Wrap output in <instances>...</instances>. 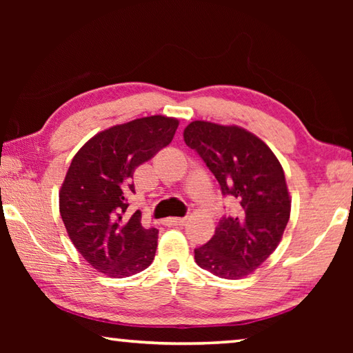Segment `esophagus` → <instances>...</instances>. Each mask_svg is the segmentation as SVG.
<instances>
[{"instance_id":"obj_1","label":"esophagus","mask_w":353,"mask_h":353,"mask_svg":"<svg viewBox=\"0 0 353 353\" xmlns=\"http://www.w3.org/2000/svg\"><path fill=\"white\" fill-rule=\"evenodd\" d=\"M187 223V218H168L165 221L166 225H183Z\"/></svg>"}]
</instances>
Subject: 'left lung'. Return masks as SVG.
Returning <instances> with one entry per match:
<instances>
[{"label": "left lung", "instance_id": "left-lung-1", "mask_svg": "<svg viewBox=\"0 0 353 353\" xmlns=\"http://www.w3.org/2000/svg\"><path fill=\"white\" fill-rule=\"evenodd\" d=\"M213 172L234 214L219 219L212 240L194 249V260L213 276L241 279L255 271L282 240L291 201L282 165L259 137L238 126L193 121L183 130Z\"/></svg>", "mask_w": 353, "mask_h": 353}]
</instances>
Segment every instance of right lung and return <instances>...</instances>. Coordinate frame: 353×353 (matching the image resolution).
I'll return each instance as SVG.
<instances>
[{
	"mask_svg": "<svg viewBox=\"0 0 353 353\" xmlns=\"http://www.w3.org/2000/svg\"><path fill=\"white\" fill-rule=\"evenodd\" d=\"M179 121L154 115L103 130L71 160L59 194L61 216L74 248L109 277L134 276L151 265L159 230L141 212L123 216L135 193L134 171L168 146Z\"/></svg>",
	"mask_w": 353,
	"mask_h": 353,
	"instance_id": "1",
	"label": "right lung"
}]
</instances>
